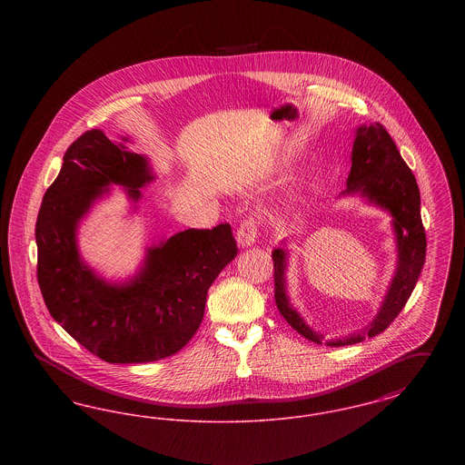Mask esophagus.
<instances>
[{
    "label": "esophagus",
    "mask_w": 465,
    "mask_h": 465,
    "mask_svg": "<svg viewBox=\"0 0 465 465\" xmlns=\"http://www.w3.org/2000/svg\"><path fill=\"white\" fill-rule=\"evenodd\" d=\"M258 218H254V216H247L242 223H241V226L237 228V243L241 245V247H251L254 241H256V237H258Z\"/></svg>",
    "instance_id": "obj_1"
}]
</instances>
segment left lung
<instances>
[{
  "mask_svg": "<svg viewBox=\"0 0 465 465\" xmlns=\"http://www.w3.org/2000/svg\"><path fill=\"white\" fill-rule=\"evenodd\" d=\"M354 193L366 197L378 207L391 213L398 242V268L381 307L375 319L366 326V330L345 336L341 340L326 341V345L330 347L354 345L385 331L410 300L420 277L421 266L425 263L427 241L421 224L419 184L411 169L399 153L391 134L378 122L370 127L361 125L355 134L352 167L347 179V190L341 195ZM272 258L277 309L292 330L303 334L310 341L322 345L324 336L312 331L289 302L284 277L288 252L277 247L272 252Z\"/></svg>",
  "mask_w": 465,
  "mask_h": 465,
  "instance_id": "left-lung-1",
  "label": "left lung"
}]
</instances>
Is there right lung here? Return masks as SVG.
<instances>
[{
    "instance_id": "1",
    "label": "right lung",
    "mask_w": 465,
    "mask_h": 465,
    "mask_svg": "<svg viewBox=\"0 0 465 465\" xmlns=\"http://www.w3.org/2000/svg\"><path fill=\"white\" fill-rule=\"evenodd\" d=\"M153 179L146 156L103 131H87L67 148L36 220V272L46 309L80 345L111 364L152 362L181 351L199 330L211 284L239 252L228 223L190 228L150 247L129 282L97 277L80 258L78 223L110 184L129 188L137 202L139 188Z\"/></svg>"
}]
</instances>
